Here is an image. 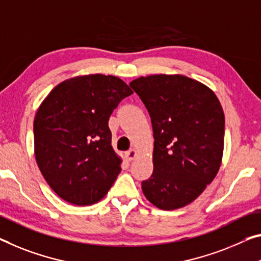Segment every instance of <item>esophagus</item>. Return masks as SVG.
Instances as JSON below:
<instances>
[{
    "instance_id": "obj_1",
    "label": "esophagus",
    "mask_w": 261,
    "mask_h": 261,
    "mask_svg": "<svg viewBox=\"0 0 261 261\" xmlns=\"http://www.w3.org/2000/svg\"><path fill=\"white\" fill-rule=\"evenodd\" d=\"M125 155L128 161H133V160L136 159V156H138V151H136V149H130L126 151Z\"/></svg>"
}]
</instances>
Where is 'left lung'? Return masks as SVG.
I'll return each instance as SVG.
<instances>
[{
    "mask_svg": "<svg viewBox=\"0 0 261 261\" xmlns=\"http://www.w3.org/2000/svg\"><path fill=\"white\" fill-rule=\"evenodd\" d=\"M149 112L154 132L150 178L143 195L156 207L175 210L198 197L217 175L225 118L217 95L182 74H153L130 82Z\"/></svg>",
    "mask_w": 261,
    "mask_h": 261,
    "instance_id": "obj_1",
    "label": "left lung"
}]
</instances>
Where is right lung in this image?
Wrapping results in <instances>:
<instances>
[{
	"instance_id": "obj_1",
	"label": "right lung",
	"mask_w": 261,
	"mask_h": 261,
	"mask_svg": "<svg viewBox=\"0 0 261 261\" xmlns=\"http://www.w3.org/2000/svg\"><path fill=\"white\" fill-rule=\"evenodd\" d=\"M132 93L114 75H78L58 84L38 107L34 120L36 162L64 200L91 205L113 186L122 160L111 144L108 120Z\"/></svg>"
}]
</instances>
